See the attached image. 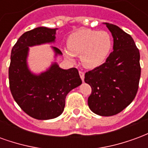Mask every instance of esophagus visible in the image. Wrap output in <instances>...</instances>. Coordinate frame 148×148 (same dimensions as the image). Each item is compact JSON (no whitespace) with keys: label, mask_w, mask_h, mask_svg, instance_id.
Instances as JSON below:
<instances>
[{"label":"esophagus","mask_w":148,"mask_h":148,"mask_svg":"<svg viewBox=\"0 0 148 148\" xmlns=\"http://www.w3.org/2000/svg\"><path fill=\"white\" fill-rule=\"evenodd\" d=\"M79 75H80L81 78H82V82H84V78H85V74H84L83 71H79Z\"/></svg>","instance_id":"1"}]
</instances>
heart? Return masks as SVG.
Masks as SVG:
<instances>
[{
    "label": "heart",
    "mask_w": 148,
    "mask_h": 148,
    "mask_svg": "<svg viewBox=\"0 0 148 148\" xmlns=\"http://www.w3.org/2000/svg\"><path fill=\"white\" fill-rule=\"evenodd\" d=\"M68 49L64 50L69 58L81 56L82 64L93 69L106 62L112 47V39L106 31L80 29L72 33L67 40Z\"/></svg>",
    "instance_id": "heart-1"
}]
</instances>
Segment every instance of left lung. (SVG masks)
Wrapping results in <instances>:
<instances>
[{
  "mask_svg": "<svg viewBox=\"0 0 148 148\" xmlns=\"http://www.w3.org/2000/svg\"><path fill=\"white\" fill-rule=\"evenodd\" d=\"M113 37V51L105 63L85 74L92 92L88 106L100 116L121 112L136 95L141 67L140 51L133 39L114 24L106 23Z\"/></svg>",
  "mask_w": 148,
  "mask_h": 148,
  "instance_id": "8db88e82",
  "label": "left lung"
}]
</instances>
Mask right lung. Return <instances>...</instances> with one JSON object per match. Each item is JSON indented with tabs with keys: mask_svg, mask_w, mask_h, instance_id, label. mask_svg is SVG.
Wrapping results in <instances>:
<instances>
[{
	"mask_svg": "<svg viewBox=\"0 0 148 148\" xmlns=\"http://www.w3.org/2000/svg\"><path fill=\"white\" fill-rule=\"evenodd\" d=\"M55 32L56 28L36 27L23 34L12 49L8 68L12 95L24 112L37 120L60 116L67 93L82 82L76 68L63 70L54 63L39 75H34L28 70V47L54 42ZM53 49L56 55H62L59 49Z\"/></svg>",
	"mask_w": 148,
	"mask_h": 148,
	"instance_id": "obj_1",
	"label": "right lung"
}]
</instances>
